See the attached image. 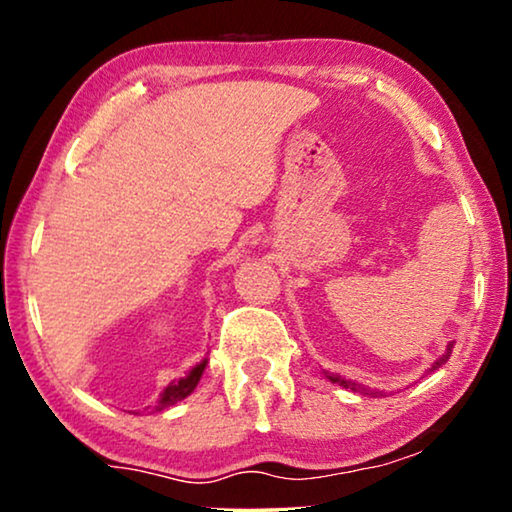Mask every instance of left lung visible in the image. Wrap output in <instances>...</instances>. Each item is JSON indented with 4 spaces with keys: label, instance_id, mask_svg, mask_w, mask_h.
Here are the masks:
<instances>
[{
    "label": "left lung",
    "instance_id": "1",
    "mask_svg": "<svg viewBox=\"0 0 512 512\" xmlns=\"http://www.w3.org/2000/svg\"><path fill=\"white\" fill-rule=\"evenodd\" d=\"M452 347H454V342H447V347H445V354H440L438 359L433 361V366H431L429 370H436V368L443 366V363H447V359H450V354H452ZM326 377H328V380H331L333 384H340V387H345V389H352L354 394H363V396H375V398H380V396H387V391H384V389H370V387H366V384H361V382L345 380V377L338 375V373H326Z\"/></svg>",
    "mask_w": 512,
    "mask_h": 512
}]
</instances>
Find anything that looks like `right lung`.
<instances>
[{
  "instance_id": "obj_1",
  "label": "right lung",
  "mask_w": 512,
  "mask_h": 512,
  "mask_svg": "<svg viewBox=\"0 0 512 512\" xmlns=\"http://www.w3.org/2000/svg\"><path fill=\"white\" fill-rule=\"evenodd\" d=\"M209 359H202L200 363H195V366L188 370L184 377H179V380H172L167 387L163 389V394H160L156 401L151 405H146L144 410L149 412H163L167 408H172V405H177L179 401H184L186 396H191L195 387H198L202 373H205V366H207Z\"/></svg>"
}]
</instances>
